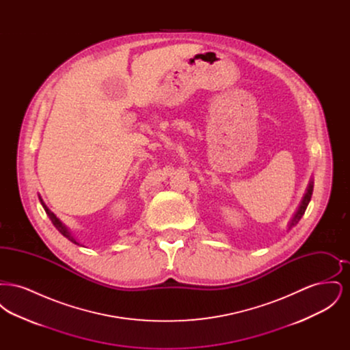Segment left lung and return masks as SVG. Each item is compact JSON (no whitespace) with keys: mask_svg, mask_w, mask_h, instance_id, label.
Wrapping results in <instances>:
<instances>
[{"mask_svg":"<svg viewBox=\"0 0 350 350\" xmlns=\"http://www.w3.org/2000/svg\"><path fill=\"white\" fill-rule=\"evenodd\" d=\"M312 191H314V181H310L308 187H307V191H306L303 200L300 202L298 211L295 213V215L293 217L291 221L288 223V230H291L294 226H297L298 221L300 220V217H303V214H304V211H306V208H307V206H308V203H310V200H311V197H312Z\"/></svg>","mask_w":350,"mask_h":350,"instance_id":"1","label":"left lung"}]
</instances>
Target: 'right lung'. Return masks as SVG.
Instances as JSON below:
<instances>
[{
    "instance_id": "right-lung-1",
    "label": "right lung",
    "mask_w": 350,
    "mask_h": 350,
    "mask_svg": "<svg viewBox=\"0 0 350 350\" xmlns=\"http://www.w3.org/2000/svg\"><path fill=\"white\" fill-rule=\"evenodd\" d=\"M39 200H40V203H42V206H43V207H44V210H46V213H47V214H49V217H50L51 220H52V223H53V226H55V227H56V228H57V231H59V232L62 233V234H63V236H66V237H67L68 240H70V241H72V243H75V244H77V245H80V244H79V243H77V241H76V239H75V237H73V236H72V233H70V232H69V231H68L67 227H66V226H64V224H63V223H62V221H60V220H59V219H57V217H56V215H55V214H53V213H51L50 208H49V207H47V206H46V204H44V202H43V200H42V198H40V197H39Z\"/></svg>"
}]
</instances>
